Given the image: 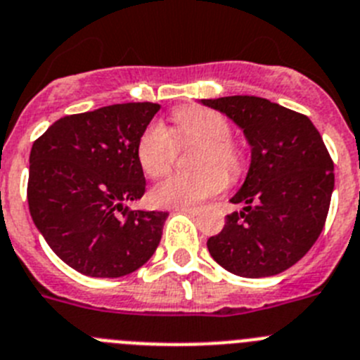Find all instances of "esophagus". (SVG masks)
<instances>
[{
	"mask_svg": "<svg viewBox=\"0 0 360 360\" xmlns=\"http://www.w3.org/2000/svg\"><path fill=\"white\" fill-rule=\"evenodd\" d=\"M176 212L188 213V215H199L200 210L199 208H190V206H181V208H176Z\"/></svg>",
	"mask_w": 360,
	"mask_h": 360,
	"instance_id": "esophagus-1",
	"label": "esophagus"
}]
</instances>
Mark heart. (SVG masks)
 Instances as JSON below:
<instances>
[{"label": "heart", "instance_id": "heart-1", "mask_svg": "<svg viewBox=\"0 0 360 360\" xmlns=\"http://www.w3.org/2000/svg\"><path fill=\"white\" fill-rule=\"evenodd\" d=\"M174 129L163 124L147 125L141 132L136 158L148 177H161L174 167L177 152L186 145H200L197 172L174 174L150 190V200L161 208H181L202 202L226 186V177H240L244 152L231 140V125L224 115L199 105L174 111Z\"/></svg>", "mask_w": 360, "mask_h": 360}]
</instances>
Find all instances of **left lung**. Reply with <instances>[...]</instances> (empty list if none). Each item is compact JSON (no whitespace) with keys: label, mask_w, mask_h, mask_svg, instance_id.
I'll return each instance as SVG.
<instances>
[{"label":"left lung","mask_w":360,"mask_h":360,"mask_svg":"<svg viewBox=\"0 0 360 360\" xmlns=\"http://www.w3.org/2000/svg\"><path fill=\"white\" fill-rule=\"evenodd\" d=\"M200 102L231 118L251 145L248 177L231 197L244 208L210 236V255L236 276L283 273L309 252L328 215L333 161L321 134L305 115L260 96Z\"/></svg>","instance_id":"1"}]
</instances>
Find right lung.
Instances as JSON below:
<instances>
[{"instance_id":"add662e5","label":"right lung","mask_w":360,"mask_h":360,"mask_svg":"<svg viewBox=\"0 0 360 360\" xmlns=\"http://www.w3.org/2000/svg\"><path fill=\"white\" fill-rule=\"evenodd\" d=\"M158 111L160 103L131 102L64 116L32 145L34 224L86 276H125L160 245L168 213L127 206L145 193L136 147Z\"/></svg>"}]
</instances>
